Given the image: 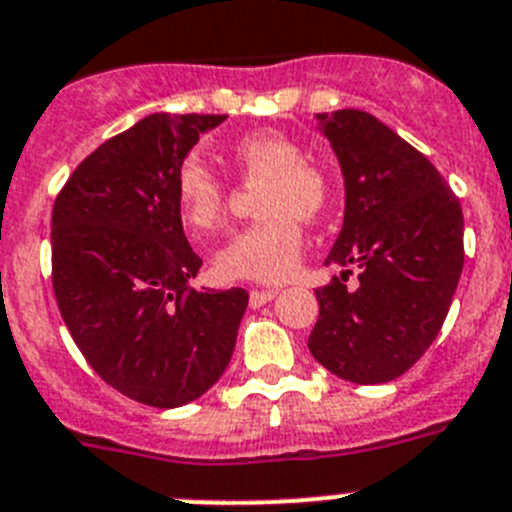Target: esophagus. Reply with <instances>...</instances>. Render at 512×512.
<instances>
[{
  "label": "esophagus",
  "mask_w": 512,
  "mask_h": 512,
  "mask_svg": "<svg viewBox=\"0 0 512 512\" xmlns=\"http://www.w3.org/2000/svg\"><path fill=\"white\" fill-rule=\"evenodd\" d=\"M275 296H278V290H275V288L252 290V293H250V306L252 308H260V306H265V303L273 301Z\"/></svg>",
  "instance_id": "1"
}]
</instances>
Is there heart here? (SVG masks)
Instances as JSON below:
<instances>
[{"instance_id": "obj_1", "label": "heart", "mask_w": 512, "mask_h": 512, "mask_svg": "<svg viewBox=\"0 0 512 512\" xmlns=\"http://www.w3.org/2000/svg\"><path fill=\"white\" fill-rule=\"evenodd\" d=\"M232 160L245 181L262 183L255 211L260 222L239 229L214 255V270L227 280L280 283L301 260V222H313L329 206L331 186L324 170L303 158L293 137L252 132L232 145ZM229 191L199 158L183 160L176 173V204L191 232L209 234L224 222Z\"/></svg>"}]
</instances>
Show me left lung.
I'll return each instance as SVG.
<instances>
[{
	"label": "left lung",
	"instance_id": "left-lung-1",
	"mask_svg": "<svg viewBox=\"0 0 512 512\" xmlns=\"http://www.w3.org/2000/svg\"><path fill=\"white\" fill-rule=\"evenodd\" d=\"M344 178V224L324 265L342 278L316 290L308 349L357 385L411 370L441 331L464 265V216L439 170L377 117L316 114ZM349 266L358 288L346 290Z\"/></svg>",
	"mask_w": 512,
	"mask_h": 512
}]
</instances>
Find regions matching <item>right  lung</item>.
I'll return each instance as SVG.
<instances>
[{"label": "right lung", "instance_id": "add662e5", "mask_svg": "<svg viewBox=\"0 0 512 512\" xmlns=\"http://www.w3.org/2000/svg\"><path fill=\"white\" fill-rule=\"evenodd\" d=\"M224 114L158 112L73 170L50 222L53 290L96 375L127 398L178 408L227 370L245 288L196 290L176 173Z\"/></svg>", "mask_w": 512, "mask_h": 512}]
</instances>
